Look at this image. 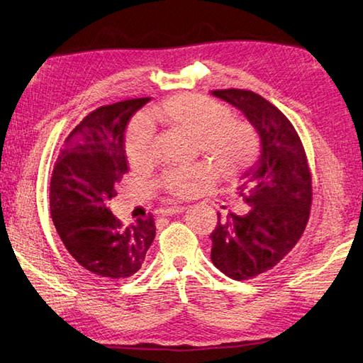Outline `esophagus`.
<instances>
[{"label": "esophagus", "mask_w": 363, "mask_h": 363, "mask_svg": "<svg viewBox=\"0 0 363 363\" xmlns=\"http://www.w3.org/2000/svg\"><path fill=\"white\" fill-rule=\"evenodd\" d=\"M186 211V206H182V204H176V206H169V208H164L162 211L163 216H173V214H181Z\"/></svg>", "instance_id": "esophagus-1"}]
</instances>
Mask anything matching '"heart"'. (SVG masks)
<instances>
[{
	"instance_id": "1",
	"label": "heart",
	"mask_w": 363,
	"mask_h": 363,
	"mask_svg": "<svg viewBox=\"0 0 363 363\" xmlns=\"http://www.w3.org/2000/svg\"><path fill=\"white\" fill-rule=\"evenodd\" d=\"M150 125H162L196 141V147L222 176L238 174L254 160L257 136L245 122L232 121V113L223 104L200 95L182 94L163 101L146 114ZM152 136L146 123L131 130L127 140L130 162L141 167L152 159ZM214 179L208 164L174 169L164 176L163 186L174 195H190Z\"/></svg>"
}]
</instances>
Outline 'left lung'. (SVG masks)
<instances>
[{
  "label": "left lung",
  "instance_id": "obj_1",
  "mask_svg": "<svg viewBox=\"0 0 363 363\" xmlns=\"http://www.w3.org/2000/svg\"><path fill=\"white\" fill-rule=\"evenodd\" d=\"M211 94L241 111L260 140L259 159L241 174L236 192L247 213L219 214L211 233V260L242 281L273 268L300 240L311 206V173L298 135L278 108L250 90Z\"/></svg>",
  "mask_w": 363,
  "mask_h": 363
}]
</instances>
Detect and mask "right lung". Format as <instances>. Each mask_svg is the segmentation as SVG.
<instances>
[{"label":"right lung","instance_id":"right-lung-1","mask_svg":"<svg viewBox=\"0 0 363 363\" xmlns=\"http://www.w3.org/2000/svg\"><path fill=\"white\" fill-rule=\"evenodd\" d=\"M150 98H133L90 113L71 131L50 181V214L65 247L79 265L109 279L141 268L155 238V223L123 225L111 213L116 184L128 173L125 130Z\"/></svg>","mask_w":363,"mask_h":363}]
</instances>
